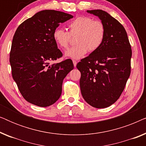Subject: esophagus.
<instances>
[{"label": "esophagus", "instance_id": "obj_1", "mask_svg": "<svg viewBox=\"0 0 146 146\" xmlns=\"http://www.w3.org/2000/svg\"><path fill=\"white\" fill-rule=\"evenodd\" d=\"M73 64H74V66L76 67V64H77V62L76 60H73Z\"/></svg>", "mask_w": 146, "mask_h": 146}]
</instances>
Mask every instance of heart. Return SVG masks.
<instances>
[{"instance_id": "1", "label": "heart", "mask_w": 146, "mask_h": 146, "mask_svg": "<svg viewBox=\"0 0 146 146\" xmlns=\"http://www.w3.org/2000/svg\"><path fill=\"white\" fill-rule=\"evenodd\" d=\"M69 33L62 29H56L53 33L56 44L63 50L68 47L71 36L76 37V45L65 53L66 56L72 59H80L88 50L96 51L101 46L105 37L104 25L100 21H94L88 17L76 18L68 25Z\"/></svg>"}]
</instances>
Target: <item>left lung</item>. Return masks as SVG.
Instances as JSON below:
<instances>
[{"mask_svg":"<svg viewBox=\"0 0 146 146\" xmlns=\"http://www.w3.org/2000/svg\"><path fill=\"white\" fill-rule=\"evenodd\" d=\"M87 13L100 19L106 33L101 46L77 64L80 86L88 104L104 108L115 103L124 90L131 72V46L124 27L110 15L102 10Z\"/></svg>","mask_w":146,"mask_h":146,"instance_id":"1","label":"left lung"}]
</instances>
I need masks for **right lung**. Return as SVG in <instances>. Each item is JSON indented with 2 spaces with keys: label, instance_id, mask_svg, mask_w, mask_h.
<instances>
[{
  "label": "right lung",
  "instance_id": "obj_1",
  "mask_svg": "<svg viewBox=\"0 0 146 146\" xmlns=\"http://www.w3.org/2000/svg\"><path fill=\"white\" fill-rule=\"evenodd\" d=\"M72 18L45 10L24 21L15 32L10 53L12 75L24 98L34 105L54 104L61 96L64 78L74 68L70 59L50 64L62 56L53 39L54 31Z\"/></svg>",
  "mask_w": 146,
  "mask_h": 146
}]
</instances>
